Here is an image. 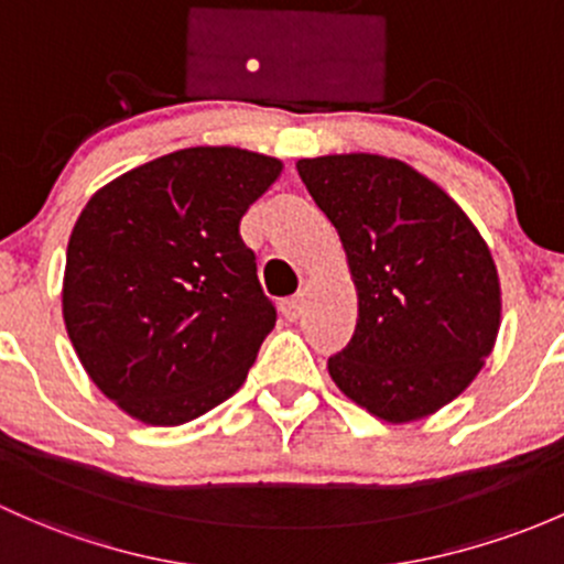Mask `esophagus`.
Here are the masks:
<instances>
[{
    "label": "esophagus",
    "mask_w": 564,
    "mask_h": 564,
    "mask_svg": "<svg viewBox=\"0 0 564 564\" xmlns=\"http://www.w3.org/2000/svg\"><path fill=\"white\" fill-rule=\"evenodd\" d=\"M281 313L286 322H297L300 313H302V294H297V297H289L281 302Z\"/></svg>",
    "instance_id": "1"
}]
</instances>
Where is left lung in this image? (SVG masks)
<instances>
[{"label":"left lung","instance_id":"1","mask_svg":"<svg viewBox=\"0 0 564 564\" xmlns=\"http://www.w3.org/2000/svg\"><path fill=\"white\" fill-rule=\"evenodd\" d=\"M340 235L357 286L351 340L327 367L337 389L389 424L432 416L481 372L500 332L489 246L437 183L378 153L300 159Z\"/></svg>","mask_w":564,"mask_h":564}]
</instances>
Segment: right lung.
<instances>
[{
	"mask_svg": "<svg viewBox=\"0 0 564 564\" xmlns=\"http://www.w3.org/2000/svg\"><path fill=\"white\" fill-rule=\"evenodd\" d=\"M281 170L246 148H183L118 175L83 207L64 324L88 378L138 422L186 424L246 381L275 307L240 218Z\"/></svg>",
	"mask_w": 564,
	"mask_h": 564,
	"instance_id": "right-lung-1",
	"label": "right lung"
}]
</instances>
